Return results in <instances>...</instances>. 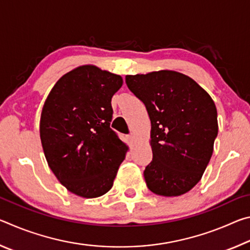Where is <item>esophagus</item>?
<instances>
[{
	"mask_svg": "<svg viewBox=\"0 0 250 250\" xmlns=\"http://www.w3.org/2000/svg\"><path fill=\"white\" fill-rule=\"evenodd\" d=\"M126 139H128V141H129L130 143H132L133 140H134V135H133V133H130V134L126 135Z\"/></svg>",
	"mask_w": 250,
	"mask_h": 250,
	"instance_id": "34e87169",
	"label": "esophagus"
}]
</instances>
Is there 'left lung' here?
Instances as JSON below:
<instances>
[{"label": "left lung", "instance_id": "1", "mask_svg": "<svg viewBox=\"0 0 250 250\" xmlns=\"http://www.w3.org/2000/svg\"><path fill=\"white\" fill-rule=\"evenodd\" d=\"M125 83L151 120L153 159L143 172L147 188L161 196L188 192L213 154L218 132L213 99L192 78L173 70L128 75Z\"/></svg>", "mask_w": 250, "mask_h": 250}]
</instances>
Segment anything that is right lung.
I'll return each mask as SVG.
<instances>
[{
    "mask_svg": "<svg viewBox=\"0 0 250 250\" xmlns=\"http://www.w3.org/2000/svg\"><path fill=\"white\" fill-rule=\"evenodd\" d=\"M121 76L92 65L77 67L55 83L41 115L45 158L57 180L76 195L94 198L113 185L126 146L110 128L111 98Z\"/></svg>",
    "mask_w": 250,
    "mask_h": 250,
    "instance_id": "right-lung-1",
    "label": "right lung"
}]
</instances>
